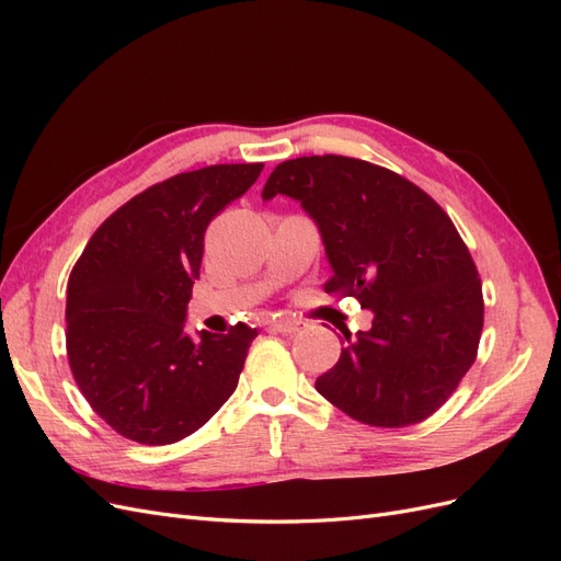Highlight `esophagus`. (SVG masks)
I'll return each mask as SVG.
<instances>
[{"label":"esophagus","instance_id":"34e87169","mask_svg":"<svg viewBox=\"0 0 561 561\" xmlns=\"http://www.w3.org/2000/svg\"><path fill=\"white\" fill-rule=\"evenodd\" d=\"M268 328L276 330V332H283V334H295L304 328V322L293 318V316H280V318L268 320Z\"/></svg>","mask_w":561,"mask_h":561}]
</instances>
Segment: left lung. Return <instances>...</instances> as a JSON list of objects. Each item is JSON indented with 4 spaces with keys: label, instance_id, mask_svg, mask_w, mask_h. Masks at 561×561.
I'll return each instance as SVG.
<instances>
[{
    "label": "left lung",
    "instance_id": "8db88e82",
    "mask_svg": "<svg viewBox=\"0 0 561 561\" xmlns=\"http://www.w3.org/2000/svg\"><path fill=\"white\" fill-rule=\"evenodd\" d=\"M299 201L325 245V290L375 313L336 365L316 379L355 421L402 428L428 419L474 363L482 283L447 213L388 168L348 157H301L268 175L262 198Z\"/></svg>",
    "mask_w": 561,
    "mask_h": 561
}]
</instances>
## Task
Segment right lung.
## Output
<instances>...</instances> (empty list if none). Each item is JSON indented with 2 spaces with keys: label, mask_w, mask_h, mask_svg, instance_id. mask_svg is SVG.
Instances as JSON below:
<instances>
[{
  "label": "right lung",
  "mask_w": 561,
  "mask_h": 561,
  "mask_svg": "<svg viewBox=\"0 0 561 561\" xmlns=\"http://www.w3.org/2000/svg\"><path fill=\"white\" fill-rule=\"evenodd\" d=\"M262 163H222L149 186L112 213L67 280V358L95 414L128 439L173 445L222 407L257 330L184 332L203 233Z\"/></svg>",
  "instance_id": "add662e5"
}]
</instances>
